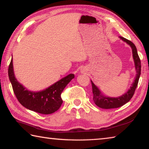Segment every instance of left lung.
Wrapping results in <instances>:
<instances>
[{
  "label": "left lung",
  "instance_id": "left-lung-1",
  "mask_svg": "<svg viewBox=\"0 0 149 149\" xmlns=\"http://www.w3.org/2000/svg\"><path fill=\"white\" fill-rule=\"evenodd\" d=\"M119 38L124 42H126L132 48L133 58H134V60L135 68V70H136L137 74L135 75L134 81L133 82L132 86L127 91V92L125 93L124 94L122 95L121 96H120V97H107V96H105L103 95L100 89H99V88L94 84V83L91 80L92 86V92L93 94V101H94L96 105L98 106L99 107L102 109H109L118 108L128 102L134 94V92L137 88V86L138 84V82H139V79L141 75V61L139 57L138 56L137 48L136 47H135V44L133 43L132 42L128 40L127 39L124 37H122V36H119Z\"/></svg>",
  "mask_w": 149,
  "mask_h": 149
}]
</instances>
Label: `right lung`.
Listing matches in <instances>:
<instances>
[{"label":"right lung","mask_w":149,"mask_h":149,"mask_svg":"<svg viewBox=\"0 0 149 149\" xmlns=\"http://www.w3.org/2000/svg\"><path fill=\"white\" fill-rule=\"evenodd\" d=\"M8 77L17 100L24 107L40 114H49L57 111L61 107V93L74 79V74H69L43 90L33 92L23 86L15 77L12 58L8 67Z\"/></svg>","instance_id":"1"}]
</instances>
